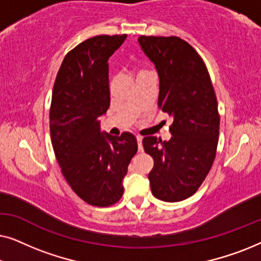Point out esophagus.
<instances>
[{
    "instance_id": "obj_1",
    "label": "esophagus",
    "mask_w": 261,
    "mask_h": 261,
    "mask_svg": "<svg viewBox=\"0 0 261 261\" xmlns=\"http://www.w3.org/2000/svg\"><path fill=\"white\" fill-rule=\"evenodd\" d=\"M137 141H138L139 151H142V149H144V147H142V138L141 137H137Z\"/></svg>"
}]
</instances>
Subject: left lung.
I'll return each instance as SVG.
<instances>
[{
  "label": "left lung",
  "instance_id": "obj_1",
  "mask_svg": "<svg viewBox=\"0 0 261 261\" xmlns=\"http://www.w3.org/2000/svg\"><path fill=\"white\" fill-rule=\"evenodd\" d=\"M159 76V108L173 119L172 137H145V152L154 160L148 173L154 197L179 202L195 194L212 169L219 142L220 115L203 59L178 37L138 39Z\"/></svg>",
  "mask_w": 261,
  "mask_h": 261
}]
</instances>
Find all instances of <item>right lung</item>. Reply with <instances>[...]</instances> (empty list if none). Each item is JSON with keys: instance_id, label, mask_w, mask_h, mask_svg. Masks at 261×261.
I'll return each mask as SVG.
<instances>
[{"instance_id": "obj_1", "label": "right lung", "mask_w": 261, "mask_h": 261, "mask_svg": "<svg viewBox=\"0 0 261 261\" xmlns=\"http://www.w3.org/2000/svg\"><path fill=\"white\" fill-rule=\"evenodd\" d=\"M126 34L97 35L67 53L53 85L49 130L53 151L71 189L84 202L109 206L123 195L122 179L138 152L137 138L101 132L110 106L108 59Z\"/></svg>"}]
</instances>
